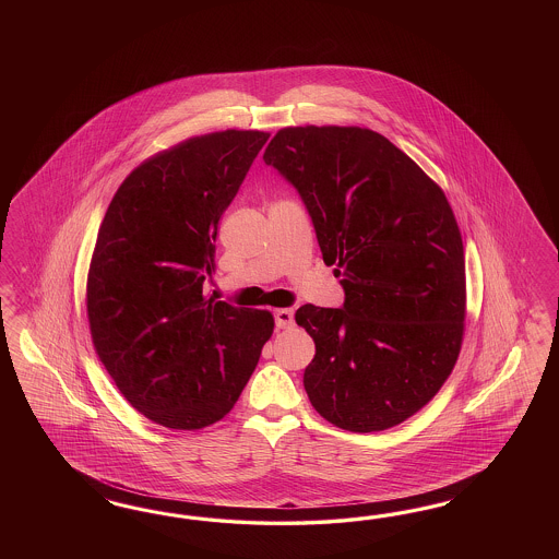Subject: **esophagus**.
<instances>
[{"label": "esophagus", "instance_id": "1", "mask_svg": "<svg viewBox=\"0 0 559 559\" xmlns=\"http://www.w3.org/2000/svg\"><path fill=\"white\" fill-rule=\"evenodd\" d=\"M274 322H276V328H281V330L290 328V325L295 323L293 309H276V311H274Z\"/></svg>", "mask_w": 559, "mask_h": 559}]
</instances>
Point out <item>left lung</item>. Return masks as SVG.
Wrapping results in <instances>:
<instances>
[{
    "instance_id": "8db88e82",
    "label": "left lung",
    "mask_w": 559,
    "mask_h": 559,
    "mask_svg": "<svg viewBox=\"0 0 559 559\" xmlns=\"http://www.w3.org/2000/svg\"><path fill=\"white\" fill-rule=\"evenodd\" d=\"M264 162L299 190L346 293L342 309L295 313L316 342L311 406L350 432L404 423L449 379L465 332L463 239L442 188L365 127H285Z\"/></svg>"
}]
</instances>
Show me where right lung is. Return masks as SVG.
<instances>
[{"label":"right lung","mask_w":559,"mask_h":559,"mask_svg":"<svg viewBox=\"0 0 559 559\" xmlns=\"http://www.w3.org/2000/svg\"><path fill=\"white\" fill-rule=\"evenodd\" d=\"M269 136L227 129L157 152L102 219L85 283L92 342L122 397L169 430L227 416L271 340V311L203 293L221 215Z\"/></svg>","instance_id":"add662e5"}]
</instances>
